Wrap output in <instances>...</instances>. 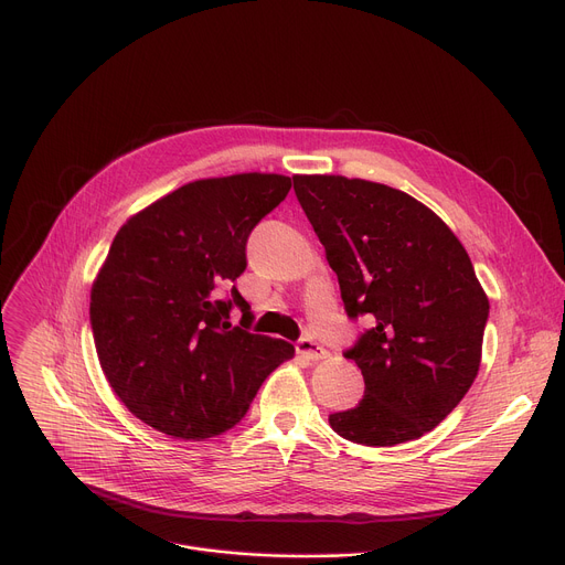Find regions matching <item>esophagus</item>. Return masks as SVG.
<instances>
[{"label": "esophagus", "mask_w": 565, "mask_h": 565, "mask_svg": "<svg viewBox=\"0 0 565 565\" xmlns=\"http://www.w3.org/2000/svg\"><path fill=\"white\" fill-rule=\"evenodd\" d=\"M298 354H302L305 360H309V362H318V360H324L328 358V350H324L320 343H316L313 339H309V337H305V339H300L298 341Z\"/></svg>", "instance_id": "obj_1"}]
</instances>
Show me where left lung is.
Here are the masks:
<instances>
[{
	"mask_svg": "<svg viewBox=\"0 0 565 565\" xmlns=\"http://www.w3.org/2000/svg\"><path fill=\"white\" fill-rule=\"evenodd\" d=\"M292 188L339 277L350 318L373 320L345 358L364 398L330 414L341 437L394 447L433 430L481 366L488 295L454 235L428 205L362 178L292 175Z\"/></svg>",
	"mask_w": 565,
	"mask_h": 565,
	"instance_id": "obj_1",
	"label": "left lung"
}]
</instances>
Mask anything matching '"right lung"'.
<instances>
[{
  "label": "right lung",
  "mask_w": 565,
  "mask_h": 565,
  "mask_svg": "<svg viewBox=\"0 0 565 565\" xmlns=\"http://www.w3.org/2000/svg\"><path fill=\"white\" fill-rule=\"evenodd\" d=\"M290 190L281 173L201 178L118 228L92 286L103 373L137 419L175 439H207L241 422L263 380L292 360L288 341L228 322L249 313L237 288L252 228Z\"/></svg>",
  "instance_id": "obj_1"
}]
</instances>
